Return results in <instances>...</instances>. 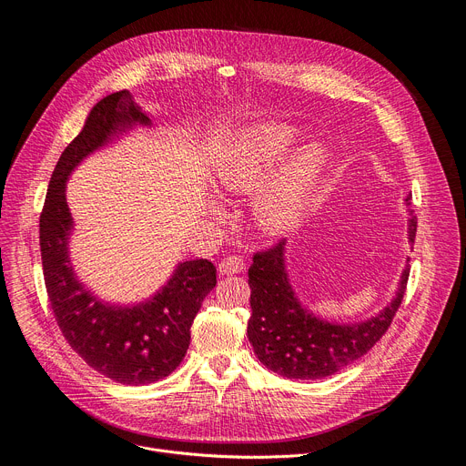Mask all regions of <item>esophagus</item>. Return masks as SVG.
Wrapping results in <instances>:
<instances>
[{"instance_id": "obj_1", "label": "esophagus", "mask_w": 466, "mask_h": 466, "mask_svg": "<svg viewBox=\"0 0 466 466\" xmlns=\"http://www.w3.org/2000/svg\"><path fill=\"white\" fill-rule=\"evenodd\" d=\"M243 268H246V260H243L239 255H230L225 257L218 264V272L223 276H234L243 272Z\"/></svg>"}]
</instances>
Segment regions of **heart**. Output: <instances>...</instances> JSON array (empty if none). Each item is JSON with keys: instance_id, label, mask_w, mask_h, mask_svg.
Instances as JSON below:
<instances>
[{"instance_id": "b5f03b06", "label": "heart", "mask_w": 466, "mask_h": 466, "mask_svg": "<svg viewBox=\"0 0 466 466\" xmlns=\"http://www.w3.org/2000/svg\"><path fill=\"white\" fill-rule=\"evenodd\" d=\"M297 141V130L283 122H264L246 130L220 157L217 185L232 194L253 192L274 174ZM323 164L321 147H306L264 185L255 200V218L262 232L279 236L300 223Z\"/></svg>"}]
</instances>
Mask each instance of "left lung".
Returning a JSON list of instances; mask_svg holds the SVG:
<instances>
[{
  "instance_id": "obj_1",
  "label": "left lung",
  "mask_w": 466,
  "mask_h": 466,
  "mask_svg": "<svg viewBox=\"0 0 466 466\" xmlns=\"http://www.w3.org/2000/svg\"><path fill=\"white\" fill-rule=\"evenodd\" d=\"M410 198H406L408 202ZM418 218L408 220V239H415ZM285 239L253 255L249 268L251 319L248 338L258 360L289 380H319L346 369L369 353L393 323L406 292L410 268L400 276L397 297L376 317L338 325L304 309L285 268Z\"/></svg>"
}]
</instances>
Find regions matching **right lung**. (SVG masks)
<instances>
[{"instance_id": "obj_1", "label": "right lung", "mask_w": 466, "mask_h": 466, "mask_svg": "<svg viewBox=\"0 0 466 466\" xmlns=\"http://www.w3.org/2000/svg\"><path fill=\"white\" fill-rule=\"evenodd\" d=\"M134 125L149 127L151 118L128 90L113 92L92 107L48 181L39 246L48 302L71 350L116 383L147 385L164 380L181 364L190 344V325L217 285V270L208 258L181 262L157 295L137 306L97 300L73 274L67 255L73 218L66 181L85 157Z\"/></svg>"}]
</instances>
